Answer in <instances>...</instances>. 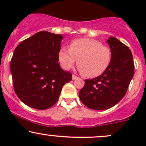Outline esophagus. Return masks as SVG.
Returning a JSON list of instances; mask_svg holds the SVG:
<instances>
[{
  "label": "esophagus",
  "mask_w": 146,
  "mask_h": 146,
  "mask_svg": "<svg viewBox=\"0 0 146 146\" xmlns=\"http://www.w3.org/2000/svg\"><path fill=\"white\" fill-rule=\"evenodd\" d=\"M78 78L76 76V75H72V80H76V79H78Z\"/></svg>",
  "instance_id": "34e87169"
}]
</instances>
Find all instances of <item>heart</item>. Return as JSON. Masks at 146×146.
I'll list each match as a JSON object with an SVG mask.
<instances>
[{
	"instance_id": "b5f03b06",
	"label": "heart",
	"mask_w": 146,
	"mask_h": 146,
	"mask_svg": "<svg viewBox=\"0 0 146 146\" xmlns=\"http://www.w3.org/2000/svg\"><path fill=\"white\" fill-rule=\"evenodd\" d=\"M59 61L63 68L70 69L78 60L80 72L88 78L102 75L111 61L110 48L95 40L82 38L71 43L70 48L63 46L58 53Z\"/></svg>"
}]
</instances>
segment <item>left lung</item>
I'll return each mask as SVG.
<instances>
[{"label":"left lung","mask_w":146,"mask_h":146,"mask_svg":"<svg viewBox=\"0 0 146 146\" xmlns=\"http://www.w3.org/2000/svg\"><path fill=\"white\" fill-rule=\"evenodd\" d=\"M107 43L111 51L109 66L100 76L85 80L79 93L81 102L90 109L106 110L116 105L125 96L134 75L133 58L128 46L113 36Z\"/></svg>","instance_id":"1"}]
</instances>
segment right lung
<instances>
[{"label":"right lung","mask_w":146,"mask_h":146,"mask_svg":"<svg viewBox=\"0 0 146 146\" xmlns=\"http://www.w3.org/2000/svg\"><path fill=\"white\" fill-rule=\"evenodd\" d=\"M63 38L40 31L15 48L10 64L15 93L31 108H49L58 100L64 85L71 80V73L58 63Z\"/></svg>","instance_id":"obj_1"}]
</instances>
